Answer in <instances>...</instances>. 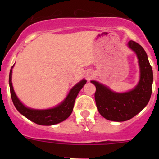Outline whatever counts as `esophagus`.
<instances>
[{
  "label": "esophagus",
  "instance_id": "obj_1",
  "mask_svg": "<svg viewBox=\"0 0 159 159\" xmlns=\"http://www.w3.org/2000/svg\"><path fill=\"white\" fill-rule=\"evenodd\" d=\"M93 75H94V74H93V72L89 71V72H88V73H87V75H86V77H87L88 79L90 80L93 77Z\"/></svg>",
  "mask_w": 159,
  "mask_h": 159
}]
</instances>
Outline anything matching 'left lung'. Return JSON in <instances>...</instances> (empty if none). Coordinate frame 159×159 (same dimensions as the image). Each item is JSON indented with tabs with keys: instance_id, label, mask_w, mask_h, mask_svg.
Segmentation results:
<instances>
[{
	"instance_id": "left-lung-1",
	"label": "left lung",
	"mask_w": 159,
	"mask_h": 159,
	"mask_svg": "<svg viewBox=\"0 0 159 159\" xmlns=\"http://www.w3.org/2000/svg\"><path fill=\"white\" fill-rule=\"evenodd\" d=\"M129 46L137 54L140 67V81L134 89L121 94L97 81H91L96 87L94 99L98 110L109 121H125L132 118L146 106L152 92L153 72L146 52L134 41H130Z\"/></svg>"
}]
</instances>
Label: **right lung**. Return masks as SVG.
I'll use <instances>...</instances> for the list:
<instances>
[{
    "label": "right lung",
    "instance_id": "obj_1",
    "mask_svg": "<svg viewBox=\"0 0 159 159\" xmlns=\"http://www.w3.org/2000/svg\"><path fill=\"white\" fill-rule=\"evenodd\" d=\"M11 75H12V69H11L10 75H9V84H10L11 99L14 106L20 114L26 117L28 119L41 125H52L67 119L73 111L76 97L87 81L86 80L83 79L76 85L74 86L73 89L70 91L68 95L67 96L66 99L58 106L47 110H34L25 107L17 98L13 89Z\"/></svg>",
    "mask_w": 159,
    "mask_h": 159
}]
</instances>
